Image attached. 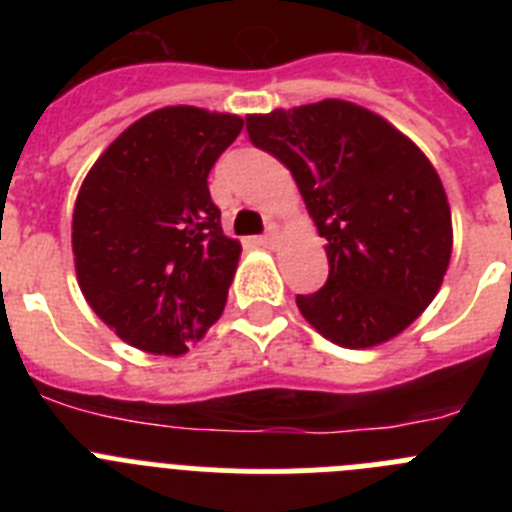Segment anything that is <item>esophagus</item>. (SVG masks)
I'll list each match as a JSON object with an SVG mask.
<instances>
[{
  "instance_id": "1",
  "label": "esophagus",
  "mask_w": 512,
  "mask_h": 512,
  "mask_svg": "<svg viewBox=\"0 0 512 512\" xmlns=\"http://www.w3.org/2000/svg\"><path fill=\"white\" fill-rule=\"evenodd\" d=\"M279 241H282V235H279L277 228H269V233L261 235V238H259V243L264 248H277Z\"/></svg>"
}]
</instances>
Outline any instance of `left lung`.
I'll list each match as a JSON object with an SVG mask.
<instances>
[{
	"mask_svg": "<svg viewBox=\"0 0 512 512\" xmlns=\"http://www.w3.org/2000/svg\"><path fill=\"white\" fill-rule=\"evenodd\" d=\"M325 238L328 282L297 295L302 318L343 348L392 341L433 302L454 248L441 176L405 133L346 99L246 115Z\"/></svg>",
	"mask_w": 512,
	"mask_h": 512,
	"instance_id": "obj_1",
	"label": "left lung"
}]
</instances>
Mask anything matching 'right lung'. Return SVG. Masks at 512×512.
I'll return each mask as SVG.
<instances>
[{"label": "right lung", "instance_id": "add662e5", "mask_svg": "<svg viewBox=\"0 0 512 512\" xmlns=\"http://www.w3.org/2000/svg\"><path fill=\"white\" fill-rule=\"evenodd\" d=\"M243 117L161 107L122 130L94 161L71 220L76 282L115 336L182 356L223 315L241 261L210 200L207 174Z\"/></svg>", "mask_w": 512, "mask_h": 512}]
</instances>
